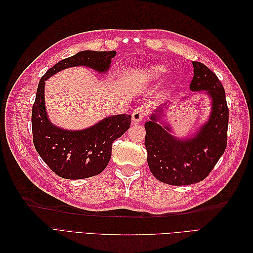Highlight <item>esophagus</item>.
<instances>
[{"instance_id":"34e87169","label":"esophagus","mask_w":253,"mask_h":253,"mask_svg":"<svg viewBox=\"0 0 253 253\" xmlns=\"http://www.w3.org/2000/svg\"><path fill=\"white\" fill-rule=\"evenodd\" d=\"M145 117V111L143 109H136L132 113V120L134 124H137Z\"/></svg>"}]
</instances>
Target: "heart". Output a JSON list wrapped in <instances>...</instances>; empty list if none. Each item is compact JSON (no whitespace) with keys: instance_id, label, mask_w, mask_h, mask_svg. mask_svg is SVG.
<instances>
[{"instance_id":"heart-1","label":"heart","mask_w":253,"mask_h":253,"mask_svg":"<svg viewBox=\"0 0 253 253\" xmlns=\"http://www.w3.org/2000/svg\"><path fill=\"white\" fill-rule=\"evenodd\" d=\"M166 74V68L162 65H151L143 72L144 77L149 80H155Z\"/></svg>"}]
</instances>
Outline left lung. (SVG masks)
Wrapping results in <instances>:
<instances>
[{"label":"left lung","instance_id":"left-lung-1","mask_svg":"<svg viewBox=\"0 0 253 253\" xmlns=\"http://www.w3.org/2000/svg\"><path fill=\"white\" fill-rule=\"evenodd\" d=\"M194 76L190 89L205 90L212 99L208 121L193 138L177 139L169 126L157 124V115L145 122L144 145L152 174L162 182L186 186L204 180L217 164L227 147L229 109L224 86L205 64L192 61Z\"/></svg>","mask_w":253,"mask_h":253}]
</instances>
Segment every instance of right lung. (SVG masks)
Masks as SVG:
<instances>
[{
	"label": "right lung",
	"instance_id": "add662e5",
	"mask_svg": "<svg viewBox=\"0 0 253 253\" xmlns=\"http://www.w3.org/2000/svg\"><path fill=\"white\" fill-rule=\"evenodd\" d=\"M116 51L83 50L50 67L38 84L33 105V141L49 169L66 179H82L100 174L108 166L112 144L131 125V115H115L82 131H67L51 125L44 104L45 80L67 67L84 65L106 72Z\"/></svg>",
	"mask_w": 253,
	"mask_h": 253
}]
</instances>
